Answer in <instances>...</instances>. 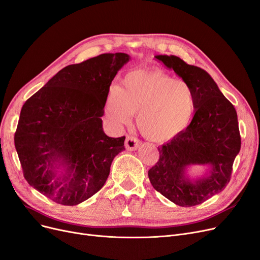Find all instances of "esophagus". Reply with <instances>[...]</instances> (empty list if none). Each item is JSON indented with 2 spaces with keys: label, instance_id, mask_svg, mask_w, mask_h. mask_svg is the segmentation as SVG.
<instances>
[{
  "label": "esophagus",
  "instance_id": "esophagus-1",
  "mask_svg": "<svg viewBox=\"0 0 260 260\" xmlns=\"http://www.w3.org/2000/svg\"><path fill=\"white\" fill-rule=\"evenodd\" d=\"M140 140L134 136H127L125 139V148L127 151H135L140 145Z\"/></svg>",
  "mask_w": 260,
  "mask_h": 260
}]
</instances>
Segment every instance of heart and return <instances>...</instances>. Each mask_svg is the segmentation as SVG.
Instances as JSON below:
<instances>
[{
    "label": "heart",
    "instance_id": "obj_1",
    "mask_svg": "<svg viewBox=\"0 0 260 260\" xmlns=\"http://www.w3.org/2000/svg\"><path fill=\"white\" fill-rule=\"evenodd\" d=\"M196 107L194 91L186 81L152 68L132 70L124 75L121 86H110L105 115L111 124L121 126L138 114L137 125L143 136L166 142L186 131Z\"/></svg>",
    "mask_w": 260,
    "mask_h": 260
}]
</instances>
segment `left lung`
<instances>
[{"instance_id":"left-lung-1","label":"left lung","mask_w":260,"mask_h":260,"mask_svg":"<svg viewBox=\"0 0 260 260\" xmlns=\"http://www.w3.org/2000/svg\"><path fill=\"white\" fill-rule=\"evenodd\" d=\"M155 57L192 87L197 107L186 131L158 148L159 159L149 170V178L156 191L176 205L196 206L230 183L234 160L241 148L237 112L205 70L174 55ZM190 164H211V175L189 182L183 170Z\"/></svg>"}]
</instances>
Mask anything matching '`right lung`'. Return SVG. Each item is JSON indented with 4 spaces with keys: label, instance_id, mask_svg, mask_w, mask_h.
<instances>
[{
    "label": "right lung",
    "instance_id": "right-lung-1",
    "mask_svg": "<svg viewBox=\"0 0 260 260\" xmlns=\"http://www.w3.org/2000/svg\"><path fill=\"white\" fill-rule=\"evenodd\" d=\"M129 56L102 54L70 64L22 106L15 146L26 182L60 205L73 206L95 194L109 175L125 136L111 138L102 119L110 84ZM68 174L54 183L52 166Z\"/></svg>",
    "mask_w": 260,
    "mask_h": 260
}]
</instances>
